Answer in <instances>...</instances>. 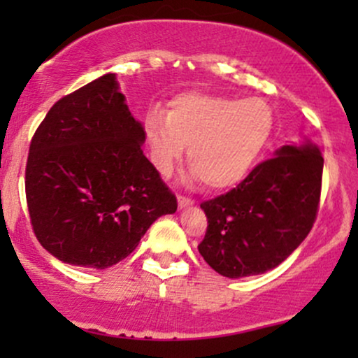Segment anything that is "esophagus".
<instances>
[{
    "label": "esophagus",
    "instance_id": "esophagus-1",
    "mask_svg": "<svg viewBox=\"0 0 358 358\" xmlns=\"http://www.w3.org/2000/svg\"><path fill=\"white\" fill-rule=\"evenodd\" d=\"M176 199H178V207L180 208L190 207V205H193V200L188 199V196H185V195H178Z\"/></svg>",
    "mask_w": 358,
    "mask_h": 358
}]
</instances>
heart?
Masks as SVG:
<instances>
[{"label": "heart", "mask_w": 358, "mask_h": 358, "mask_svg": "<svg viewBox=\"0 0 358 358\" xmlns=\"http://www.w3.org/2000/svg\"><path fill=\"white\" fill-rule=\"evenodd\" d=\"M273 124V108L259 97L187 92L171 99L166 117L156 110L148 114L145 131L159 173H170L188 145L193 176H200L205 187L222 190L248 176Z\"/></svg>", "instance_id": "obj_1"}]
</instances>
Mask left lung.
Returning <instances> with one entry per match:
<instances>
[{
    "mask_svg": "<svg viewBox=\"0 0 358 358\" xmlns=\"http://www.w3.org/2000/svg\"><path fill=\"white\" fill-rule=\"evenodd\" d=\"M322 175L318 148L282 146L231 192L200 203L208 225L199 250L207 264L232 279L281 264L313 227Z\"/></svg>",
    "mask_w": 358,
    "mask_h": 358,
    "instance_id": "8db88e82",
    "label": "left lung"
}]
</instances>
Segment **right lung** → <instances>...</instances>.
I'll return each mask as SVG.
<instances>
[{
  "label": "right lung",
  "mask_w": 358,
  "mask_h": 358,
  "mask_svg": "<svg viewBox=\"0 0 358 358\" xmlns=\"http://www.w3.org/2000/svg\"><path fill=\"white\" fill-rule=\"evenodd\" d=\"M145 131L114 73L52 106L30 143L24 192L31 229L52 256L106 269L138 248L176 196L143 155Z\"/></svg>",
  "instance_id": "add662e5"
}]
</instances>
